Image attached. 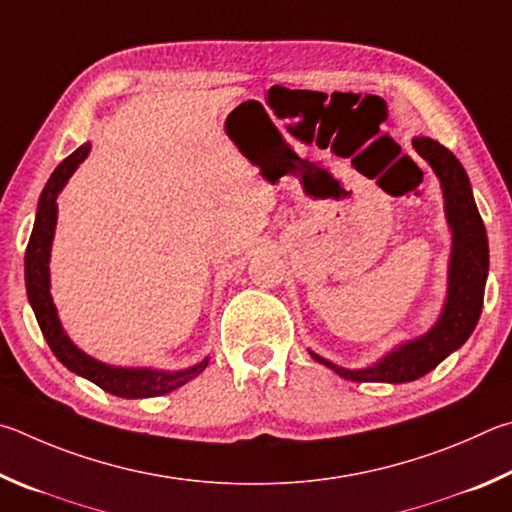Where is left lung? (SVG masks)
<instances>
[{
  "label": "left lung",
  "instance_id": "obj_1",
  "mask_svg": "<svg viewBox=\"0 0 512 512\" xmlns=\"http://www.w3.org/2000/svg\"><path fill=\"white\" fill-rule=\"evenodd\" d=\"M411 146L423 157L441 182L445 220L452 233L450 263H447V294L436 324L425 335L402 342L364 369H344L324 357H310L328 366L339 378L351 382L402 384L423 378L447 355L468 342L477 328L488 279V236L474 202L468 173L450 150L429 137H414Z\"/></svg>",
  "mask_w": 512,
  "mask_h": 512
}]
</instances>
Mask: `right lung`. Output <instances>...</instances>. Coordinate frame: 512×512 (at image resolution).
Returning <instances> with one entry per match:
<instances>
[{
  "instance_id": "add662e5",
  "label": "right lung",
  "mask_w": 512,
  "mask_h": 512,
  "mask_svg": "<svg viewBox=\"0 0 512 512\" xmlns=\"http://www.w3.org/2000/svg\"><path fill=\"white\" fill-rule=\"evenodd\" d=\"M92 143H83L78 150L71 152L67 159H62L58 168L53 170L47 186L40 195L38 211H35V224L33 233L26 245L24 256V281H26V297H29L31 308L38 319V326L42 330L44 339H47L53 355L58 357L62 366H67L71 373L80 375L89 382H94L96 387L112 393L119 398H155L164 396L182 387L188 380H193L200 375L206 366H209L211 357L206 355L193 366L182 371H164V369H152V366H114L105 364L96 357L87 355L83 348H78L67 330L62 328L56 303L51 297V245L53 236H56V224H58V195L62 188L67 186L69 177L76 173V168L87 159Z\"/></svg>"
}]
</instances>
